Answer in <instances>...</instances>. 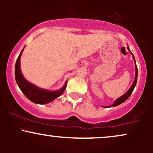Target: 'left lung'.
Instances as JSON below:
<instances>
[{
    "label": "left lung",
    "mask_w": 153,
    "mask_h": 153,
    "mask_svg": "<svg viewBox=\"0 0 153 153\" xmlns=\"http://www.w3.org/2000/svg\"><path fill=\"white\" fill-rule=\"evenodd\" d=\"M127 50H129V52H130V53L131 54V55H132V57H133V59H134V65H135V78H134V82H133L132 85H131L130 88H129V90H128L127 92L125 93V94H124V95H122V96H120V97L118 98V99H116L115 101H114V102L113 104L111 105V106H105V108H110V107H114V106H118V105H119V104H121V103H124V101H125L126 100H127L128 98H129V96H131V94H132L133 91H134V89L135 85H136V84H137V73H138V72H137V65H136V61H135V58H134V54L131 53V52L130 51V50H129V47H128V46H127Z\"/></svg>",
    "instance_id": "8db88e82"
}]
</instances>
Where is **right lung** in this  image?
I'll list each match as a JSON object with an SVG mask.
<instances>
[{
	"label": "right lung",
	"mask_w": 153,
	"mask_h": 153,
	"mask_svg": "<svg viewBox=\"0 0 153 153\" xmlns=\"http://www.w3.org/2000/svg\"><path fill=\"white\" fill-rule=\"evenodd\" d=\"M24 50V48L19 55L15 65V78L17 85L26 97L33 103L36 104H45L52 102L63 94L67 87V81L60 89L57 91H49L41 88L28 81L24 78L21 71L20 59Z\"/></svg>",
	"instance_id": "obj_1"
}]
</instances>
